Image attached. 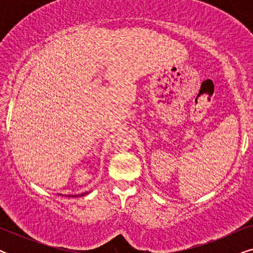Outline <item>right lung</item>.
Returning <instances> with one entry per match:
<instances>
[{
	"instance_id": "right-lung-1",
	"label": "right lung",
	"mask_w": 253,
	"mask_h": 253,
	"mask_svg": "<svg viewBox=\"0 0 253 253\" xmlns=\"http://www.w3.org/2000/svg\"><path fill=\"white\" fill-rule=\"evenodd\" d=\"M81 196H84V193H83V195H81Z\"/></svg>"
}]
</instances>
